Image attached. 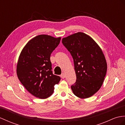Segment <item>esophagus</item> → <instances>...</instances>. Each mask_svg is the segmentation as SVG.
<instances>
[{
    "label": "esophagus",
    "instance_id": "1",
    "mask_svg": "<svg viewBox=\"0 0 125 125\" xmlns=\"http://www.w3.org/2000/svg\"><path fill=\"white\" fill-rule=\"evenodd\" d=\"M60 76H61V77H62V78H64L65 77V75L64 73H62V74H61Z\"/></svg>",
    "mask_w": 125,
    "mask_h": 125
}]
</instances>
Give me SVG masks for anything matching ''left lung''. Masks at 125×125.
I'll return each instance as SVG.
<instances>
[{
  "label": "left lung",
  "mask_w": 125,
  "mask_h": 125,
  "mask_svg": "<svg viewBox=\"0 0 125 125\" xmlns=\"http://www.w3.org/2000/svg\"><path fill=\"white\" fill-rule=\"evenodd\" d=\"M62 43L74 60L76 81L71 86L73 92L81 99L89 98L100 89L106 75L107 64L102 51L82 32L63 38Z\"/></svg>",
  "instance_id": "left-lung-1"
}]
</instances>
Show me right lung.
I'll return each mask as SVG.
<instances>
[{"label":"right lung","mask_w":125,"mask_h":125,"mask_svg":"<svg viewBox=\"0 0 125 125\" xmlns=\"http://www.w3.org/2000/svg\"><path fill=\"white\" fill-rule=\"evenodd\" d=\"M61 38L39 35L28 42L21 52L17 65V75L29 92L40 99H46L53 92L60 81L53 74L50 55L59 45Z\"/></svg>","instance_id":"add662e5"}]
</instances>
